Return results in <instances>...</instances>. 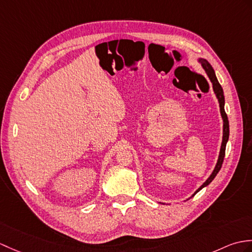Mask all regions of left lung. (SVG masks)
<instances>
[{
  "instance_id": "left-lung-1",
  "label": "left lung",
  "mask_w": 252,
  "mask_h": 252,
  "mask_svg": "<svg viewBox=\"0 0 252 252\" xmlns=\"http://www.w3.org/2000/svg\"><path fill=\"white\" fill-rule=\"evenodd\" d=\"M198 62L202 64L203 68L205 69V72L207 74V76L209 77L210 81H212L213 84V89L216 96L218 98V102H219V106H220V113H221V117L222 119H223V136H222V144H221V148H220V153H219V158H218V161H217V164L215 166V169L213 171L212 175L207 178V180L204 183L200 188H198L194 193H193L192 196H194L196 193L202 190L204 187L208 186L212 181L214 180V178L217 176V174L219 173L220 168L222 166V163H223V159H224V155H225V146L227 143V139H229V135H230V127H229V120H227V116L225 114V110H224V95H223V90H222V87L220 86L219 81L216 77V74L213 66L210 65L209 62L205 59H198Z\"/></svg>"
}]
</instances>
